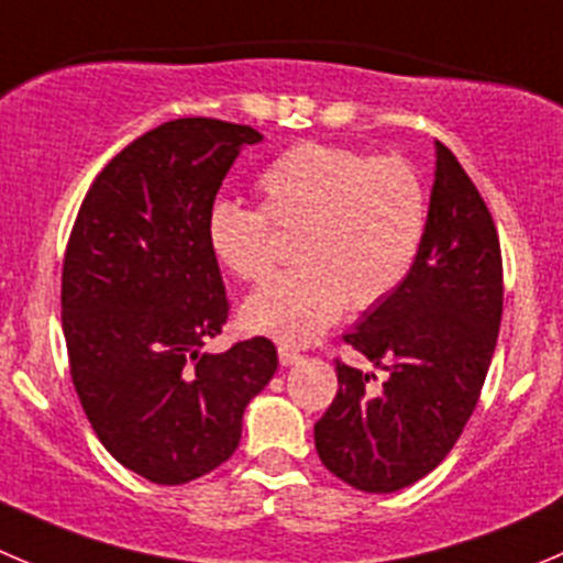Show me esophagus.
Listing matches in <instances>:
<instances>
[{
	"label": "esophagus",
	"mask_w": 563,
	"mask_h": 563,
	"mask_svg": "<svg viewBox=\"0 0 563 563\" xmlns=\"http://www.w3.org/2000/svg\"><path fill=\"white\" fill-rule=\"evenodd\" d=\"M277 357H280V365H294L302 360V354L294 346H288V343H280V346H277Z\"/></svg>",
	"instance_id": "34e87169"
}]
</instances>
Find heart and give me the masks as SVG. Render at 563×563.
<instances>
[{
    "mask_svg": "<svg viewBox=\"0 0 563 563\" xmlns=\"http://www.w3.org/2000/svg\"><path fill=\"white\" fill-rule=\"evenodd\" d=\"M261 209L217 200L206 214L214 258L242 283L275 269L277 233L297 269L247 299L244 324L283 343H308L346 305L371 310L409 277L429 231V195L401 156L299 143L261 170Z\"/></svg>",
    "mask_w": 563,
    "mask_h": 563,
    "instance_id": "heart-1",
    "label": "heart"
}]
</instances>
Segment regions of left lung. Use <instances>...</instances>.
I'll return each instance as SVG.
<instances>
[{"label": "left lung", "mask_w": 563, "mask_h": 563, "mask_svg": "<svg viewBox=\"0 0 563 563\" xmlns=\"http://www.w3.org/2000/svg\"><path fill=\"white\" fill-rule=\"evenodd\" d=\"M498 228L456 156L438 143L429 231L407 280L343 341L387 371L335 360L338 393L316 420L330 473L363 493H396L432 473L476 409L498 343Z\"/></svg>", "instance_id": "left-lung-1"}]
</instances>
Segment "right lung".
<instances>
[{
	"mask_svg": "<svg viewBox=\"0 0 563 563\" xmlns=\"http://www.w3.org/2000/svg\"><path fill=\"white\" fill-rule=\"evenodd\" d=\"M250 125L178 118L109 159L79 206L63 261L70 379L103 449L154 484L231 460L242 415L277 371L269 338L209 354L231 302L206 214Z\"/></svg>",
	"mask_w": 563,
	"mask_h": 563,
	"instance_id": "right-lung-1",
	"label": "right lung"
}]
</instances>
